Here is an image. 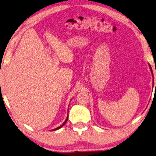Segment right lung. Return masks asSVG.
I'll use <instances>...</instances> for the list:
<instances>
[{"label":"right lung","instance_id":"add662e5","mask_svg":"<svg viewBox=\"0 0 156 156\" xmlns=\"http://www.w3.org/2000/svg\"><path fill=\"white\" fill-rule=\"evenodd\" d=\"M67 119H68V115H67V118H66V119H65V121L64 122H63L61 125L60 126V127H57V128H55V129H52L51 131H55V130H58V129H60L61 127H62L63 126H64L65 125V123L67 122Z\"/></svg>","mask_w":156,"mask_h":156}]
</instances>
